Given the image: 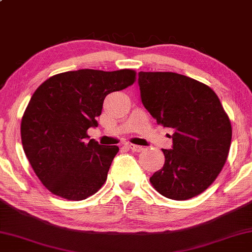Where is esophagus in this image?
<instances>
[{
    "mask_svg": "<svg viewBox=\"0 0 252 252\" xmlns=\"http://www.w3.org/2000/svg\"><path fill=\"white\" fill-rule=\"evenodd\" d=\"M127 147H128L130 150L134 151V152H141V151L144 150V148L141 147V145H135V144H132V143L127 144Z\"/></svg>",
    "mask_w": 252,
    "mask_h": 252,
    "instance_id": "1",
    "label": "esophagus"
}]
</instances>
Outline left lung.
Returning <instances> with one entry per match:
<instances>
[{
  "mask_svg": "<svg viewBox=\"0 0 252 252\" xmlns=\"http://www.w3.org/2000/svg\"><path fill=\"white\" fill-rule=\"evenodd\" d=\"M141 100L157 123L173 128V149L150 177L160 194L188 200L210 187L227 159L232 126L217 94L188 76L138 72Z\"/></svg>",
  "mask_w": 252,
  "mask_h": 252,
  "instance_id": "left-lung-1",
  "label": "left lung"
}]
</instances>
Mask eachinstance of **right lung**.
<instances>
[{
  "instance_id": "1",
  "label": "right lung",
  "mask_w": 252,
  "mask_h": 252,
  "mask_svg": "<svg viewBox=\"0 0 252 252\" xmlns=\"http://www.w3.org/2000/svg\"><path fill=\"white\" fill-rule=\"evenodd\" d=\"M132 69H79L54 75L32 94L21 119V142L32 168L51 193L81 201L107 181L117 145L89 138L105 96L132 85Z\"/></svg>"
}]
</instances>
